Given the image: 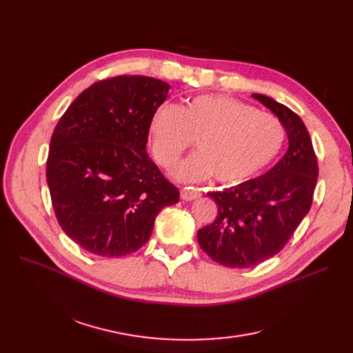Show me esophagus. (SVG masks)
Here are the masks:
<instances>
[{
	"mask_svg": "<svg viewBox=\"0 0 353 353\" xmlns=\"http://www.w3.org/2000/svg\"><path fill=\"white\" fill-rule=\"evenodd\" d=\"M179 192H181V198L185 199V201L195 199V198H198L201 195L199 191L196 188H194V187H182L179 190Z\"/></svg>",
	"mask_w": 353,
	"mask_h": 353,
	"instance_id": "1",
	"label": "esophagus"
}]
</instances>
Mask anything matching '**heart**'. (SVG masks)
Returning a JSON list of instances; mask_svg holds the SVG:
<instances>
[{
    "label": "heart",
    "instance_id": "1",
    "mask_svg": "<svg viewBox=\"0 0 353 353\" xmlns=\"http://www.w3.org/2000/svg\"><path fill=\"white\" fill-rule=\"evenodd\" d=\"M149 130L154 158L166 170L195 141L196 152L174 171L182 181L214 174L221 183L243 182L270 163L286 141L277 116L224 94L195 96L182 109L163 103L150 117Z\"/></svg>",
    "mask_w": 353,
    "mask_h": 353
}]
</instances>
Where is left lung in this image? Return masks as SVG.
<instances>
[{
    "label": "left lung",
    "mask_w": 353,
    "mask_h": 353,
    "mask_svg": "<svg viewBox=\"0 0 353 353\" xmlns=\"http://www.w3.org/2000/svg\"><path fill=\"white\" fill-rule=\"evenodd\" d=\"M253 97L279 117L289 149L260 178L207 194L218 212L210 225L198 230L199 247L232 268L257 265L284 248L312 207L319 175L312 139L299 114L268 96Z\"/></svg>",
    "instance_id": "left-lung-1"
}]
</instances>
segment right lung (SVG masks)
Here are the masks:
<instances>
[{
  "instance_id": "add662e5",
  "label": "right lung",
  "mask_w": 353,
  "mask_h": 353,
  "mask_svg": "<svg viewBox=\"0 0 353 353\" xmlns=\"http://www.w3.org/2000/svg\"><path fill=\"white\" fill-rule=\"evenodd\" d=\"M166 81L114 76L83 90L50 141L46 176L60 227L102 257L135 253L178 188L146 154L150 117L168 97Z\"/></svg>"
}]
</instances>
